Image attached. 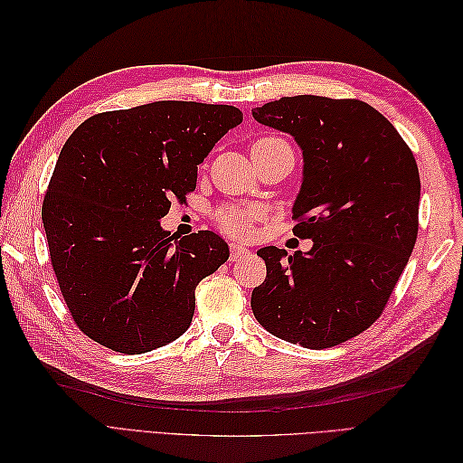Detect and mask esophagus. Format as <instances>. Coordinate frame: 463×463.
Wrapping results in <instances>:
<instances>
[{"instance_id":"1","label":"esophagus","mask_w":463,"mask_h":463,"mask_svg":"<svg viewBox=\"0 0 463 463\" xmlns=\"http://www.w3.org/2000/svg\"><path fill=\"white\" fill-rule=\"evenodd\" d=\"M249 255V249L240 245V243H232L230 245V260H240Z\"/></svg>"}]
</instances>
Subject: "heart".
Returning a JSON list of instances; mask_svg holds the SVG:
<instances>
[{"mask_svg":"<svg viewBox=\"0 0 463 463\" xmlns=\"http://www.w3.org/2000/svg\"><path fill=\"white\" fill-rule=\"evenodd\" d=\"M278 146H288L282 138L278 137H262L259 141L253 143L250 146V152H259V150H270ZM257 216V210H243V208H235V206H226L216 210V223L232 235H247L250 232V220Z\"/></svg>","mask_w":463,"mask_h":463,"instance_id":"b5f03b06","label":"heart"}]
</instances>
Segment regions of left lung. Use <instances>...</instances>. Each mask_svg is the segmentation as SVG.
I'll return each instance as SVG.
<instances>
[{
    "label": "left lung",
    "instance_id": "obj_1",
    "mask_svg": "<svg viewBox=\"0 0 463 463\" xmlns=\"http://www.w3.org/2000/svg\"><path fill=\"white\" fill-rule=\"evenodd\" d=\"M253 118L291 135L303 152L293 233L313 240L307 253L257 250L266 278L250 296L253 315L286 342L338 345L381 317L410 260L421 199L413 152L361 100L284 96Z\"/></svg>",
    "mask_w": 463,
    "mask_h": 463
}]
</instances>
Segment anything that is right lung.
<instances>
[{
	"label": "right lung",
	"mask_w": 463,
	"mask_h": 463,
	"mask_svg": "<svg viewBox=\"0 0 463 463\" xmlns=\"http://www.w3.org/2000/svg\"><path fill=\"white\" fill-rule=\"evenodd\" d=\"M241 121L233 106L162 100L96 114L67 138L42 222L67 309L89 338L135 355L189 328L194 288L230 249L208 230L170 235L160 218Z\"/></svg>",
	"instance_id": "obj_1"
}]
</instances>
